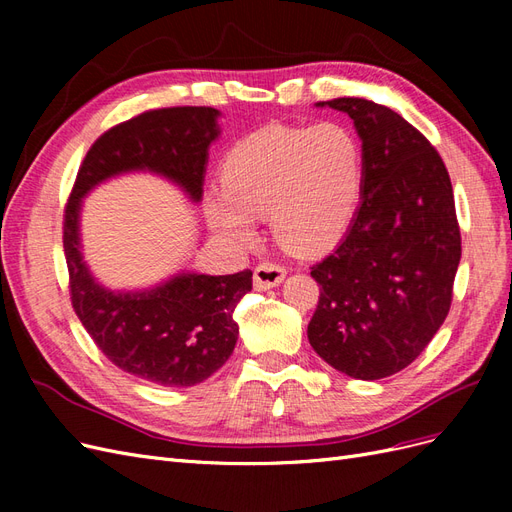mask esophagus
I'll use <instances>...</instances> for the list:
<instances>
[{
    "mask_svg": "<svg viewBox=\"0 0 512 512\" xmlns=\"http://www.w3.org/2000/svg\"><path fill=\"white\" fill-rule=\"evenodd\" d=\"M286 277V269L280 265H273V262H262L254 269V288L256 290H269L280 286Z\"/></svg>",
    "mask_w": 512,
    "mask_h": 512,
    "instance_id": "obj_1",
    "label": "esophagus"
}]
</instances>
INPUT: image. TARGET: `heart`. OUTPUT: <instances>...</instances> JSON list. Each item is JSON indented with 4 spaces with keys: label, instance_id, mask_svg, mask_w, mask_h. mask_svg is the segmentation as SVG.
Returning <instances> with one entry per match:
<instances>
[{
    "label": "heart",
    "instance_id": "obj_1",
    "mask_svg": "<svg viewBox=\"0 0 512 512\" xmlns=\"http://www.w3.org/2000/svg\"><path fill=\"white\" fill-rule=\"evenodd\" d=\"M363 175L361 141L342 123L269 126L228 151L222 185L205 196V218L220 237L252 243L256 218L269 215L288 250L322 252L350 226Z\"/></svg>",
    "mask_w": 512,
    "mask_h": 512
}]
</instances>
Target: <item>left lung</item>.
I'll return each instance as SVG.
<instances>
[{"mask_svg": "<svg viewBox=\"0 0 512 512\" xmlns=\"http://www.w3.org/2000/svg\"><path fill=\"white\" fill-rule=\"evenodd\" d=\"M361 138V207L333 254L312 267V348L342 374L380 380L408 367L451 309L461 260L453 185L440 153L391 108L363 98L318 102Z\"/></svg>", "mask_w": 512, "mask_h": 512, "instance_id": "obj_1", "label": "left lung"}]
</instances>
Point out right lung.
Instances as JSON below:
<instances>
[{"mask_svg": "<svg viewBox=\"0 0 512 512\" xmlns=\"http://www.w3.org/2000/svg\"><path fill=\"white\" fill-rule=\"evenodd\" d=\"M218 117L220 111L211 106H173L104 132L87 151L64 211V252L76 316L108 361L173 389L207 380L228 361L239 335L232 314L252 290V271L179 273L156 288L108 290L94 280L81 254V200L106 179L149 170L177 183L198 203L209 145L220 134Z\"/></svg>", "mask_w": 512, "mask_h": 512, "instance_id": "obj_1", "label": "right lung"}]
</instances>
